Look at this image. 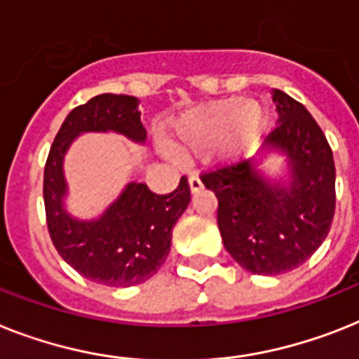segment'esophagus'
<instances>
[{"label":"esophagus","instance_id":"esophagus-1","mask_svg":"<svg viewBox=\"0 0 359 359\" xmlns=\"http://www.w3.org/2000/svg\"><path fill=\"white\" fill-rule=\"evenodd\" d=\"M189 187H191L192 192H198L203 189V183H201V180L196 174H191V176H189Z\"/></svg>","mask_w":359,"mask_h":359}]
</instances>
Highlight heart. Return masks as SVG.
Masks as SVG:
<instances>
[{"instance_id":"obj_1","label":"heart","mask_w":359,"mask_h":359,"mask_svg":"<svg viewBox=\"0 0 359 359\" xmlns=\"http://www.w3.org/2000/svg\"><path fill=\"white\" fill-rule=\"evenodd\" d=\"M264 126L260 109L242 99H226L183 115L174 126L172 147L182 154L220 148L224 158L251 152Z\"/></svg>"}]
</instances>
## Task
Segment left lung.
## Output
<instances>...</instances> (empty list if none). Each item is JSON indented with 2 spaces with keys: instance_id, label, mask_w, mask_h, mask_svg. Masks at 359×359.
<instances>
[{
  "instance_id": "8db88e82",
  "label": "left lung",
  "mask_w": 359,
  "mask_h": 359,
  "mask_svg": "<svg viewBox=\"0 0 359 359\" xmlns=\"http://www.w3.org/2000/svg\"><path fill=\"white\" fill-rule=\"evenodd\" d=\"M279 124L268 144L288 154L292 185H269L250 161L200 174L218 200V229L229 255L251 273L299 268L327 238L336 211V165L319 124L301 102L275 91Z\"/></svg>"
}]
</instances>
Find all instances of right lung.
<instances>
[{"instance_id":"1","label":"right lung","mask_w":359,"mask_h":359,"mask_svg":"<svg viewBox=\"0 0 359 359\" xmlns=\"http://www.w3.org/2000/svg\"><path fill=\"white\" fill-rule=\"evenodd\" d=\"M104 130L144 141L147 130L137 99L102 93L71 109L47 156L43 203L49 236L62 259L86 279L124 288L158 273L170 251L174 224L191 201V189L185 176L170 194H156L144 183H130L100 220H73L62 207L66 194L62 159L79 133Z\"/></svg>"}]
</instances>
